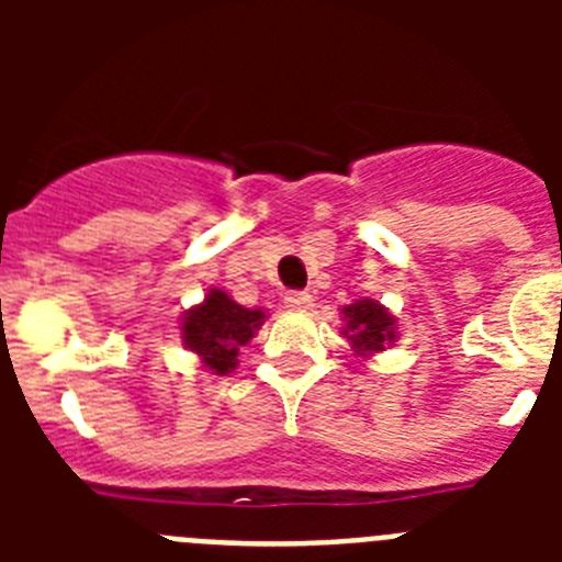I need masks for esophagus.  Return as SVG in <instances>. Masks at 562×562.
Segmentation results:
<instances>
[{
	"label": "esophagus",
	"instance_id": "obj_1",
	"mask_svg": "<svg viewBox=\"0 0 562 562\" xmlns=\"http://www.w3.org/2000/svg\"><path fill=\"white\" fill-rule=\"evenodd\" d=\"M284 304L290 306V310H310L312 295L310 292H286Z\"/></svg>",
	"mask_w": 562,
	"mask_h": 562
}]
</instances>
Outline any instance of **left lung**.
<instances>
[{"label": "left lung", "instance_id": "1", "mask_svg": "<svg viewBox=\"0 0 562 562\" xmlns=\"http://www.w3.org/2000/svg\"><path fill=\"white\" fill-rule=\"evenodd\" d=\"M342 315H346L342 335L349 337L357 355H376V351H385L389 342H394V317L376 301H357L351 306H342Z\"/></svg>", "mask_w": 562, "mask_h": 562}]
</instances>
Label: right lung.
Here are the masks:
<instances>
[{
	"label": "right lung",
	"mask_w": 562,
	"mask_h": 562,
	"mask_svg": "<svg viewBox=\"0 0 562 562\" xmlns=\"http://www.w3.org/2000/svg\"><path fill=\"white\" fill-rule=\"evenodd\" d=\"M265 324V312L245 310L227 292L211 290L200 306H193L182 321L186 349L202 357L211 374H231L236 369L238 349Z\"/></svg>",
	"instance_id": "right-lung-1"
}]
</instances>
